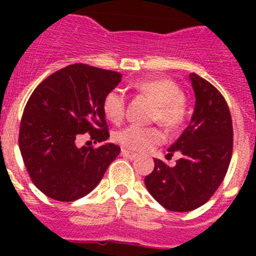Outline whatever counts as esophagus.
<instances>
[{"instance_id":"esophagus-1","label":"esophagus","mask_w":256,"mask_h":256,"mask_svg":"<svg viewBox=\"0 0 256 256\" xmlns=\"http://www.w3.org/2000/svg\"><path fill=\"white\" fill-rule=\"evenodd\" d=\"M122 156H124V158H128V159H136L137 158V154L136 152H132V151H128L126 150V148H122Z\"/></svg>"}]
</instances>
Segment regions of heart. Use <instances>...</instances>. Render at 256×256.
I'll return each mask as SVG.
<instances>
[{
    "label": "heart",
    "instance_id": "b5f03b06",
    "mask_svg": "<svg viewBox=\"0 0 256 256\" xmlns=\"http://www.w3.org/2000/svg\"><path fill=\"white\" fill-rule=\"evenodd\" d=\"M136 91L148 96L156 102L152 120L165 130H177L184 124L188 115V105L182 88L168 78H152L138 80L133 84ZM105 116L114 124H120L126 118V98L119 88L108 91L102 101ZM114 140L123 148L134 151H146L162 144L164 134L156 126H130L114 133Z\"/></svg>",
    "mask_w": 256,
    "mask_h": 256
}]
</instances>
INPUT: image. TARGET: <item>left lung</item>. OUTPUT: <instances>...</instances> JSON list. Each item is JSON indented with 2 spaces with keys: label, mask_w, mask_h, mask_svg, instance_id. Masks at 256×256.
Instances as JSON below:
<instances>
[{
  "label": "left lung",
  "mask_w": 256,
  "mask_h": 256,
  "mask_svg": "<svg viewBox=\"0 0 256 256\" xmlns=\"http://www.w3.org/2000/svg\"><path fill=\"white\" fill-rule=\"evenodd\" d=\"M195 112L188 126L169 148L180 152L174 166L155 159L144 177L152 198L170 212H191L214 195L226 177L234 150V126L227 101L206 79L190 74Z\"/></svg>",
  "instance_id": "obj_1"
}]
</instances>
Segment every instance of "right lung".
Masks as SVG:
<instances>
[{
	"mask_svg": "<svg viewBox=\"0 0 256 256\" xmlns=\"http://www.w3.org/2000/svg\"><path fill=\"white\" fill-rule=\"evenodd\" d=\"M122 74L86 64L68 65L47 76L29 97L19 130V148L34 186L58 201L88 195L102 180L120 148L76 141L88 133L94 142L108 138L104 97Z\"/></svg>",
	"mask_w": 256,
	"mask_h": 256,
	"instance_id": "1",
	"label": "right lung"
}]
</instances>
